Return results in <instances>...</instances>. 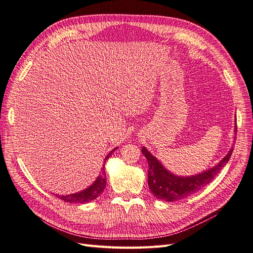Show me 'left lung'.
<instances>
[{"mask_svg":"<svg viewBox=\"0 0 253 253\" xmlns=\"http://www.w3.org/2000/svg\"><path fill=\"white\" fill-rule=\"evenodd\" d=\"M142 153H143L148 163L147 180L151 191L159 200H164L167 202H174V201L189 197L200 189H202L206 185H209L216 177L220 170L228 164L233 153V148H231L230 152L225 155V157L216 167L200 173L198 175L184 177L170 173L145 147L142 148Z\"/></svg>","mask_w":253,"mask_h":253,"instance_id":"1","label":"left lung"}]
</instances>
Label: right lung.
Returning a JSON list of instances; mask_svg holds the SVG:
<instances>
[{"label":"right lung","mask_w":253,"mask_h":253,"mask_svg":"<svg viewBox=\"0 0 253 253\" xmlns=\"http://www.w3.org/2000/svg\"><path fill=\"white\" fill-rule=\"evenodd\" d=\"M115 150L116 148H114L113 151L110 152V154L105 158V161L109 159L110 155H111ZM106 185H107V177H106V172H105V165H103L98 177H97L95 182L89 187H87L86 189L77 193L67 194V196H57V194H55V197L65 201V202H69V203H87V202H90V201L95 200L98 196H100V193L105 190Z\"/></svg>","instance_id":"1"}]
</instances>
